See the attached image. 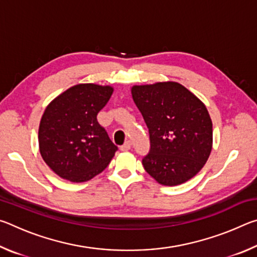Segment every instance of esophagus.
Listing matches in <instances>:
<instances>
[{"label": "esophagus", "instance_id": "1", "mask_svg": "<svg viewBox=\"0 0 257 257\" xmlns=\"http://www.w3.org/2000/svg\"><path fill=\"white\" fill-rule=\"evenodd\" d=\"M130 149H132V142L127 141L122 146H121L120 150H121V151H129Z\"/></svg>", "mask_w": 257, "mask_h": 257}]
</instances>
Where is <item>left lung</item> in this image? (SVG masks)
Listing matches in <instances>:
<instances>
[{
    "label": "left lung",
    "instance_id": "obj_1",
    "mask_svg": "<svg viewBox=\"0 0 257 257\" xmlns=\"http://www.w3.org/2000/svg\"><path fill=\"white\" fill-rule=\"evenodd\" d=\"M132 95L150 133V153L143 159L146 172L163 186H178L196 176L213 145L205 104L176 81L135 85Z\"/></svg>",
    "mask_w": 257,
    "mask_h": 257
}]
</instances>
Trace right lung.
Listing matches in <instances>:
<instances>
[{
  "label": "right lung",
  "instance_id": "1",
  "mask_svg": "<svg viewBox=\"0 0 257 257\" xmlns=\"http://www.w3.org/2000/svg\"><path fill=\"white\" fill-rule=\"evenodd\" d=\"M112 86L78 84L46 106L38 129L44 162L62 179L88 181L105 169L118 150L97 113L106 105Z\"/></svg>",
  "mask_w": 257,
  "mask_h": 257
}]
</instances>
